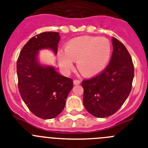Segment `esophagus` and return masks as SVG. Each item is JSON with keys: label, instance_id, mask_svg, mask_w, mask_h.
Returning a JSON list of instances; mask_svg holds the SVG:
<instances>
[{"label": "esophagus", "instance_id": "esophagus-1", "mask_svg": "<svg viewBox=\"0 0 148 148\" xmlns=\"http://www.w3.org/2000/svg\"><path fill=\"white\" fill-rule=\"evenodd\" d=\"M81 81L78 80V79H75V80L73 81V84H75V85H78V84H80Z\"/></svg>", "mask_w": 148, "mask_h": 148}]
</instances>
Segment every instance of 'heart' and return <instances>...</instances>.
<instances>
[{
	"label": "heart",
	"instance_id": "1",
	"mask_svg": "<svg viewBox=\"0 0 148 148\" xmlns=\"http://www.w3.org/2000/svg\"><path fill=\"white\" fill-rule=\"evenodd\" d=\"M65 53H60L58 61L65 71L73 67L76 61L78 70L86 76L100 73L108 64L111 55V44L104 37L82 36L70 40L65 46Z\"/></svg>",
	"mask_w": 148,
	"mask_h": 148
}]
</instances>
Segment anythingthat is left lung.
Listing matches in <instances>:
<instances>
[{"label": "left lung", "mask_w": 148, "mask_h": 148, "mask_svg": "<svg viewBox=\"0 0 148 148\" xmlns=\"http://www.w3.org/2000/svg\"><path fill=\"white\" fill-rule=\"evenodd\" d=\"M113 55L108 66L96 76L84 80L83 103L89 113L98 118L114 114L132 89L134 66L125 46L113 37Z\"/></svg>", "instance_id": "left-lung-1"}]
</instances>
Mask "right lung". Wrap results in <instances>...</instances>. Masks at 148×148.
Wrapping results in <instances>:
<instances>
[{
    "instance_id": "right-lung-1",
    "label": "right lung",
    "mask_w": 148,
    "mask_h": 148,
    "mask_svg": "<svg viewBox=\"0 0 148 148\" xmlns=\"http://www.w3.org/2000/svg\"><path fill=\"white\" fill-rule=\"evenodd\" d=\"M60 35L45 32L31 38L23 46L17 61L18 90L27 108L44 119L56 117L62 112L73 87V79L58 74L53 67L37 62L38 51L49 48L57 53Z\"/></svg>"
}]
</instances>
